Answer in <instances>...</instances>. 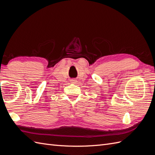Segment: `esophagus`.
<instances>
[{
  "instance_id": "obj_1",
  "label": "esophagus",
  "mask_w": 155,
  "mask_h": 155,
  "mask_svg": "<svg viewBox=\"0 0 155 155\" xmlns=\"http://www.w3.org/2000/svg\"><path fill=\"white\" fill-rule=\"evenodd\" d=\"M70 81H71L72 83H76L77 81L75 79H71V80H70Z\"/></svg>"
}]
</instances>
